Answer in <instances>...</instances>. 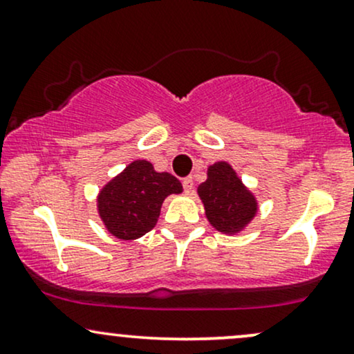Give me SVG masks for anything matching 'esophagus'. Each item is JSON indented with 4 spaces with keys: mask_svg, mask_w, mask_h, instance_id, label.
<instances>
[{
    "mask_svg": "<svg viewBox=\"0 0 354 354\" xmlns=\"http://www.w3.org/2000/svg\"><path fill=\"white\" fill-rule=\"evenodd\" d=\"M183 188H185V193H186V194L193 193V188H194L193 178H191V176L185 178V180H183Z\"/></svg>",
    "mask_w": 354,
    "mask_h": 354,
    "instance_id": "esophagus-1",
    "label": "esophagus"
}]
</instances>
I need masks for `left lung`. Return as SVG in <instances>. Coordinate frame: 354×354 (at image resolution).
<instances>
[{"label":"left lung","instance_id":"8db88e82","mask_svg":"<svg viewBox=\"0 0 354 354\" xmlns=\"http://www.w3.org/2000/svg\"><path fill=\"white\" fill-rule=\"evenodd\" d=\"M198 194L212 227L229 236L244 231L259 211L254 193L227 161L207 168V180L198 186Z\"/></svg>","mask_w":354,"mask_h":354}]
</instances>
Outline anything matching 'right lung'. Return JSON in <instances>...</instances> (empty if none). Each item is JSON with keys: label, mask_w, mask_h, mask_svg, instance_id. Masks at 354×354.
I'll return each mask as SVG.
<instances>
[{"label": "right lung", "mask_w": 354, "mask_h": 354, "mask_svg": "<svg viewBox=\"0 0 354 354\" xmlns=\"http://www.w3.org/2000/svg\"><path fill=\"white\" fill-rule=\"evenodd\" d=\"M181 193V183L173 174L155 171L147 160H135L100 189L97 211L113 237L135 241L155 227L165 199Z\"/></svg>", "instance_id": "right-lung-1"}]
</instances>
